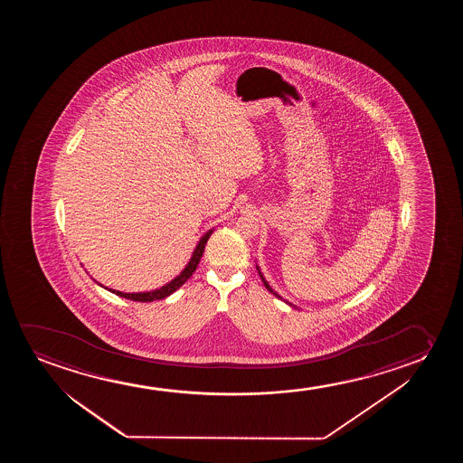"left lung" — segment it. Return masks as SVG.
<instances>
[{
  "instance_id": "1",
  "label": "left lung",
  "mask_w": 463,
  "mask_h": 463,
  "mask_svg": "<svg viewBox=\"0 0 463 463\" xmlns=\"http://www.w3.org/2000/svg\"><path fill=\"white\" fill-rule=\"evenodd\" d=\"M256 269H258V273H260V279H262V283H264V286H266L267 291L272 292L273 296H277V298H281V296H279V292L273 291L272 286H270V285H269V283H267V279H264V275H262V272H260V266H256ZM283 300H285V298H283ZM285 302H286V304L291 305V307H294V305H292L291 302H288V300H285ZM296 308H298V307H296Z\"/></svg>"
}]
</instances>
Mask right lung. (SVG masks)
<instances>
[{
  "instance_id": "right-lung-1",
  "label": "right lung",
  "mask_w": 463,
  "mask_h": 463,
  "mask_svg": "<svg viewBox=\"0 0 463 463\" xmlns=\"http://www.w3.org/2000/svg\"><path fill=\"white\" fill-rule=\"evenodd\" d=\"M212 232H213V229L207 231V232L201 237V241H197L196 248H194V251L191 254V260H188V264L184 266V269L180 272V275H177L175 279H171L169 283H165V286H161L159 289L148 292H121L115 291V289H109V291L114 292L117 296H120V298L134 300V302H153V300H161V298H165L167 296H171L172 292L177 291L178 288L184 285V281L190 279L193 272L196 270L197 264H199V260L203 258L205 243L209 241V237L212 235ZM106 289H108V288H106Z\"/></svg>"
}]
</instances>
